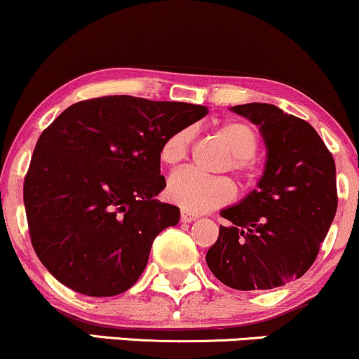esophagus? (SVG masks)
Masks as SVG:
<instances>
[{
    "instance_id": "1",
    "label": "esophagus",
    "mask_w": 359,
    "mask_h": 359,
    "mask_svg": "<svg viewBox=\"0 0 359 359\" xmlns=\"http://www.w3.org/2000/svg\"><path fill=\"white\" fill-rule=\"evenodd\" d=\"M180 219H182V222H192V221L199 219V216L191 211H185V209H182V211H180Z\"/></svg>"
}]
</instances>
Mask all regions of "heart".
Segmentation results:
<instances>
[{
  "instance_id": "heart-1",
  "label": "heart",
  "mask_w": 359,
  "mask_h": 359,
  "mask_svg": "<svg viewBox=\"0 0 359 359\" xmlns=\"http://www.w3.org/2000/svg\"><path fill=\"white\" fill-rule=\"evenodd\" d=\"M217 133L224 140L233 154V168L245 170L248 160L253 158L258 150V135L248 123L229 121L217 126ZM191 131L179 130L168 135L160 147V162L167 167H175L187 156ZM234 185L226 177H208L194 170H179L168 179L165 196L185 211L205 212L229 203L234 197Z\"/></svg>"
}]
</instances>
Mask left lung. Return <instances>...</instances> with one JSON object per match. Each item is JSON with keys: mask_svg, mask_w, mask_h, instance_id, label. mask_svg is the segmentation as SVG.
Wrapping results in <instances>:
<instances>
[{"mask_svg": "<svg viewBox=\"0 0 359 359\" xmlns=\"http://www.w3.org/2000/svg\"><path fill=\"white\" fill-rule=\"evenodd\" d=\"M258 126L266 160L257 189L222 209L231 224L205 255L209 270L236 290H270L302 277L337 209L336 165L307 121L266 102L229 108Z\"/></svg>", "mask_w": 359, "mask_h": 359, "instance_id": "8db88e82", "label": "left lung"}]
</instances>
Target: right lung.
<instances>
[{"label":"right lung","mask_w":359,"mask_h":359,"mask_svg":"<svg viewBox=\"0 0 359 359\" xmlns=\"http://www.w3.org/2000/svg\"><path fill=\"white\" fill-rule=\"evenodd\" d=\"M205 106L104 96L67 108L40 135L23 201L36 257L65 287L113 297L137 283L156 234L180 219L160 147Z\"/></svg>","instance_id":"right-lung-1"}]
</instances>
